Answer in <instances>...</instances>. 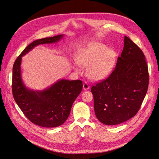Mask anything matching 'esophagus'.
Segmentation results:
<instances>
[{
  "mask_svg": "<svg viewBox=\"0 0 159 159\" xmlns=\"http://www.w3.org/2000/svg\"><path fill=\"white\" fill-rule=\"evenodd\" d=\"M83 88H84V90H87V89H88L89 88V85H88V84L87 82H85V83L84 84V85H83Z\"/></svg>",
  "mask_w": 159,
  "mask_h": 159,
  "instance_id": "34e87169",
  "label": "esophagus"
}]
</instances>
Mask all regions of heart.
Returning <instances> with one entry per match:
<instances>
[{
    "mask_svg": "<svg viewBox=\"0 0 159 159\" xmlns=\"http://www.w3.org/2000/svg\"><path fill=\"white\" fill-rule=\"evenodd\" d=\"M116 53L100 43L89 44L79 53L77 63L82 67L88 68L87 74L93 80L108 77L116 64Z\"/></svg>",
    "mask_w": 159,
    "mask_h": 159,
    "instance_id": "b5f03b06",
    "label": "heart"
}]
</instances>
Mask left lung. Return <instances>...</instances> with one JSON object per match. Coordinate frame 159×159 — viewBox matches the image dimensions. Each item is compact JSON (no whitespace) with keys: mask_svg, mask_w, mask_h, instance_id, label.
Returning <instances> with one entry per match:
<instances>
[{"mask_svg":"<svg viewBox=\"0 0 159 159\" xmlns=\"http://www.w3.org/2000/svg\"><path fill=\"white\" fill-rule=\"evenodd\" d=\"M124 41L114 70L91 89L95 115L106 125L123 123L136 115L148 88V68L144 53L127 36Z\"/></svg>","mask_w":159,"mask_h":159,"instance_id":"1","label":"left lung"}]
</instances>
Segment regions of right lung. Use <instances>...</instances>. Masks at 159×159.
<instances>
[{"mask_svg":"<svg viewBox=\"0 0 159 159\" xmlns=\"http://www.w3.org/2000/svg\"><path fill=\"white\" fill-rule=\"evenodd\" d=\"M63 37V35H59L33 41L18 56L13 67L12 92L15 101L32 123L41 127H58L66 121L74 101L82 91V82L61 79L43 91L29 89L21 78L22 57L39 44L56 43Z\"/></svg>","mask_w":159,"mask_h":159,"instance_id":"1","label":"right lung"}]
</instances>
